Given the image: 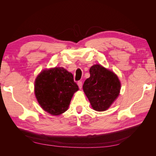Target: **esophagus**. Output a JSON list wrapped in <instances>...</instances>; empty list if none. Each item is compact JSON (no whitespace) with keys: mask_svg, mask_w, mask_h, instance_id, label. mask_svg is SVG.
Masks as SVG:
<instances>
[{"mask_svg":"<svg viewBox=\"0 0 156 156\" xmlns=\"http://www.w3.org/2000/svg\"><path fill=\"white\" fill-rule=\"evenodd\" d=\"M77 85L79 87V88L81 89L82 88V82L81 81H78L77 82Z\"/></svg>","mask_w":156,"mask_h":156,"instance_id":"obj_1","label":"esophagus"}]
</instances>
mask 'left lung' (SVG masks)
Masks as SVG:
<instances>
[{
    "label": "left lung",
    "instance_id": "obj_1",
    "mask_svg": "<svg viewBox=\"0 0 156 156\" xmlns=\"http://www.w3.org/2000/svg\"><path fill=\"white\" fill-rule=\"evenodd\" d=\"M90 76L84 81L83 88L94 110L108 109L119 96L121 84L112 71L95 64L90 68Z\"/></svg>",
    "mask_w": 156,
    "mask_h": 156
}]
</instances>
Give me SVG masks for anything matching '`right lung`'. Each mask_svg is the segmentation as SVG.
I'll return each mask as SVG.
<instances>
[{
  "instance_id": "obj_1",
  "label": "right lung",
  "mask_w": 156,
  "mask_h": 156,
  "mask_svg": "<svg viewBox=\"0 0 156 156\" xmlns=\"http://www.w3.org/2000/svg\"><path fill=\"white\" fill-rule=\"evenodd\" d=\"M34 83L37 102L45 111L55 116L68 110L74 93L79 90L72 73L61 67L43 70Z\"/></svg>"
}]
</instances>
